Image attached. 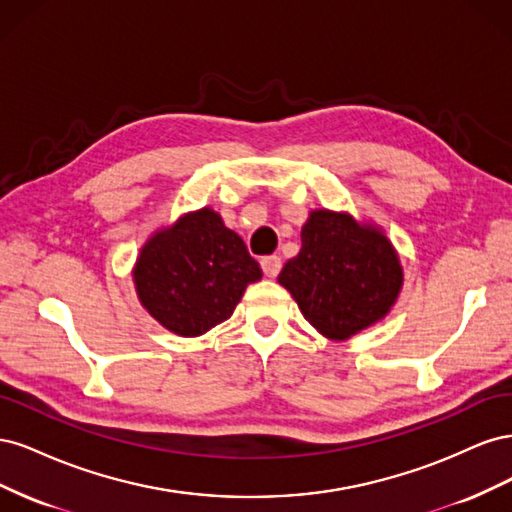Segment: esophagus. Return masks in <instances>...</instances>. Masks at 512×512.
Here are the masks:
<instances>
[{
	"label": "esophagus",
	"mask_w": 512,
	"mask_h": 512,
	"mask_svg": "<svg viewBox=\"0 0 512 512\" xmlns=\"http://www.w3.org/2000/svg\"><path fill=\"white\" fill-rule=\"evenodd\" d=\"M260 267L267 277H277L282 271V258L280 256H265L260 260Z\"/></svg>",
	"instance_id": "34e87169"
}]
</instances>
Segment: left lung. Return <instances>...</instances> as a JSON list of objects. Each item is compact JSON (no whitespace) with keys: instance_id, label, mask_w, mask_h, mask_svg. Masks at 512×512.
Here are the masks:
<instances>
[{"instance_id":"1","label":"left lung","mask_w":512,"mask_h":512,"mask_svg":"<svg viewBox=\"0 0 512 512\" xmlns=\"http://www.w3.org/2000/svg\"><path fill=\"white\" fill-rule=\"evenodd\" d=\"M305 320L322 335L346 339L386 316L404 273L382 232L350 215L314 211L301 230V252L280 277Z\"/></svg>"}]
</instances>
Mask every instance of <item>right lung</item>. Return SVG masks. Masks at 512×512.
<instances>
[{"instance_id": "obj_1", "label": "right lung", "mask_w": 512, "mask_h": 512, "mask_svg": "<svg viewBox=\"0 0 512 512\" xmlns=\"http://www.w3.org/2000/svg\"><path fill=\"white\" fill-rule=\"evenodd\" d=\"M262 277L243 239L211 209L158 232L136 262L134 282L147 312L168 331L203 335L228 320L245 286Z\"/></svg>"}]
</instances>
